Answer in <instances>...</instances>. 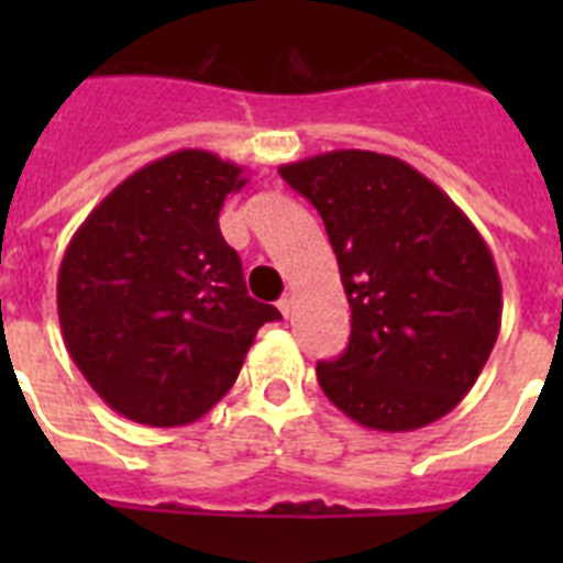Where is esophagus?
Listing matches in <instances>:
<instances>
[{
    "instance_id": "esophagus-1",
    "label": "esophagus",
    "mask_w": 563,
    "mask_h": 563,
    "mask_svg": "<svg viewBox=\"0 0 563 563\" xmlns=\"http://www.w3.org/2000/svg\"><path fill=\"white\" fill-rule=\"evenodd\" d=\"M292 305H296V298H292V296L282 298V301H278V310H282V316L290 318L292 316Z\"/></svg>"
}]
</instances>
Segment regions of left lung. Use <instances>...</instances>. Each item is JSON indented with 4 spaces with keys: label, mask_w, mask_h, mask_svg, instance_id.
I'll list each match as a JSON object with an SVG mask.
<instances>
[{
    "label": "left lung",
    "mask_w": 563,
    "mask_h": 563,
    "mask_svg": "<svg viewBox=\"0 0 563 563\" xmlns=\"http://www.w3.org/2000/svg\"><path fill=\"white\" fill-rule=\"evenodd\" d=\"M278 174L321 213L352 310L346 352L316 369L324 395L375 431L449 415L501 327L499 271L474 222L391 154L338 148Z\"/></svg>",
    "instance_id": "obj_1"
}]
</instances>
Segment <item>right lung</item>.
<instances>
[{
    "mask_svg": "<svg viewBox=\"0 0 563 563\" xmlns=\"http://www.w3.org/2000/svg\"><path fill=\"white\" fill-rule=\"evenodd\" d=\"M242 166L180 148L129 174L73 233L58 271L69 357L109 409L174 429L236 383L258 327L282 312L247 296L220 231Z\"/></svg>",
    "mask_w": 563,
    "mask_h": 563,
    "instance_id": "right-lung-1",
    "label": "right lung"
}]
</instances>
